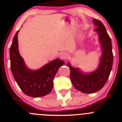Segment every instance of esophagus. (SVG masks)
<instances>
[{
  "label": "esophagus",
  "instance_id": "34e87169",
  "mask_svg": "<svg viewBox=\"0 0 122 122\" xmlns=\"http://www.w3.org/2000/svg\"><path fill=\"white\" fill-rule=\"evenodd\" d=\"M68 54H67V52H61L60 55V56L61 57V59H62V60H66V59H67V57H68Z\"/></svg>",
  "mask_w": 122,
  "mask_h": 122
}]
</instances>
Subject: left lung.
Segmentation results:
<instances>
[{"instance_id": "8db88e82", "label": "left lung", "mask_w": 122, "mask_h": 122, "mask_svg": "<svg viewBox=\"0 0 122 122\" xmlns=\"http://www.w3.org/2000/svg\"><path fill=\"white\" fill-rule=\"evenodd\" d=\"M96 26V31L99 35L103 49V55L97 70L88 74H83L78 68H74L68 64L70 69V78L74 87L84 93H93L102 89L106 83L113 62L111 39L102 22L93 19Z\"/></svg>"}]
</instances>
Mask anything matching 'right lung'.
Listing matches in <instances>:
<instances>
[{
	"mask_svg": "<svg viewBox=\"0 0 122 122\" xmlns=\"http://www.w3.org/2000/svg\"><path fill=\"white\" fill-rule=\"evenodd\" d=\"M13 38L10 47V68L12 74L23 93L30 97H42L46 95L53 88L54 77L58 70L65 62L56 59L37 71H31L25 66L22 57L18 51V34Z\"/></svg>",
	"mask_w": 122,
	"mask_h": 122,
	"instance_id": "1",
	"label": "right lung"
}]
</instances>
